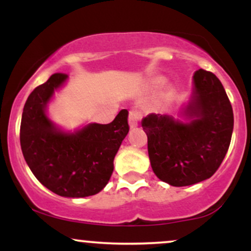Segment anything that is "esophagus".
Returning <instances> with one entry per match:
<instances>
[{"label": "esophagus", "mask_w": 251, "mask_h": 251, "mask_svg": "<svg viewBox=\"0 0 251 251\" xmlns=\"http://www.w3.org/2000/svg\"><path fill=\"white\" fill-rule=\"evenodd\" d=\"M142 113L138 111H134V109H132V111H129V114H128V123H129V127L131 128H135L138 125H139L140 120H142Z\"/></svg>", "instance_id": "obj_1"}]
</instances>
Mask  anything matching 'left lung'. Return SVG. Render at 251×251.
<instances>
[{"label": "left lung", "mask_w": 251, "mask_h": 251, "mask_svg": "<svg viewBox=\"0 0 251 251\" xmlns=\"http://www.w3.org/2000/svg\"><path fill=\"white\" fill-rule=\"evenodd\" d=\"M142 126L154 175L172 186H188L208 179L220 168L231 140L234 113L218 77L198 70L179 119L150 114Z\"/></svg>", "instance_id": "1"}]
</instances>
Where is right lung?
<instances>
[{
  "mask_svg": "<svg viewBox=\"0 0 251 251\" xmlns=\"http://www.w3.org/2000/svg\"><path fill=\"white\" fill-rule=\"evenodd\" d=\"M67 80V74H53L31 92L22 112L20 143L25 163L43 186L62 197L82 198L107 185L114 157L128 133V112L122 109L106 125L65 129L48 116V106Z\"/></svg>",
  "mask_w": 251,
  "mask_h": 251,
  "instance_id": "right-lung-1",
  "label": "right lung"
}]
</instances>
